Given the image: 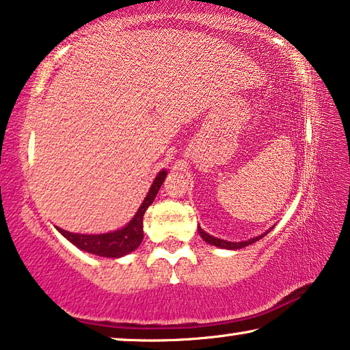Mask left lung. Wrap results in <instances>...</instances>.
Masks as SVG:
<instances>
[{
	"label": "left lung",
	"mask_w": 350,
	"mask_h": 350,
	"mask_svg": "<svg viewBox=\"0 0 350 350\" xmlns=\"http://www.w3.org/2000/svg\"><path fill=\"white\" fill-rule=\"evenodd\" d=\"M271 229H273V227H271ZM271 229L266 230L265 234H262L260 237L251 238V240H246V241H227V240H223V238H216V237H213V235L207 234V232H204V230L201 229V226H198V232H199V235L202 237L204 241H207L208 245L216 246V247H221V249H230V251H235V249H241V247H246V246H249V245H252V243L258 241L260 238H263L266 234H269Z\"/></svg>",
	"instance_id": "left-lung-1"
}]
</instances>
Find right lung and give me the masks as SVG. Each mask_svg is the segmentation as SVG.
I'll return each mask as SVG.
<instances>
[{
	"instance_id": "obj_1",
	"label": "right lung",
	"mask_w": 350,
	"mask_h": 350,
	"mask_svg": "<svg viewBox=\"0 0 350 350\" xmlns=\"http://www.w3.org/2000/svg\"><path fill=\"white\" fill-rule=\"evenodd\" d=\"M166 174H168V171L162 170L157 176H155L145 201L142 202L140 207H138L134 218L118 230L107 232V234H75V232L60 229L57 226H55V229H57L70 243H73L76 247H79L81 251L107 258L124 257V255L135 251V249L142 245L143 216H145L146 208L154 202V199L157 196Z\"/></svg>"
}]
</instances>
